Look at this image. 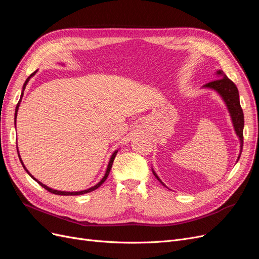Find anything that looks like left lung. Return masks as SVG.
Returning <instances> with one entry per match:
<instances>
[{"mask_svg": "<svg viewBox=\"0 0 259 259\" xmlns=\"http://www.w3.org/2000/svg\"><path fill=\"white\" fill-rule=\"evenodd\" d=\"M218 74L221 76V78L207 82V84L204 85V87L214 89L218 91V93L221 95L223 100L226 103L228 111L230 113L231 119L233 127H235V131L237 133V136L240 139V143H241V152H242V147H243V127H244V116H243V111H242V107L240 105V99H239V91L237 86L235 85V82L230 80L223 71H218ZM238 157V160L241 156ZM154 175L157 178V180L159 181L162 185H164L163 183L159 180V178L157 177V174L153 171Z\"/></svg>", "mask_w": 259, "mask_h": 259, "instance_id": "obj_1", "label": "left lung"}]
</instances>
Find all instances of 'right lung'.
<instances>
[{"mask_svg":"<svg viewBox=\"0 0 259 259\" xmlns=\"http://www.w3.org/2000/svg\"><path fill=\"white\" fill-rule=\"evenodd\" d=\"M36 72H33L30 76L27 78V80L24 81V84H23V87H22V93H21V97L23 96V90H24V88H26V86H27V84H28V81H29V79L33 76V75H34ZM21 97H20V99H21ZM19 104H20V100H19V102H18V104H17V106H16V111H15V122H16V118H17V112H18V108H19ZM116 154H117V151H116L113 155H112V157H111V159H110V162H108V165H107V169H106V172H105V175L103 177V179L100 181L98 184L96 185V186H94V187H91V188H89V189H86V190H81V191H60V190H55V189H52V188H49V187H47L46 185H44V184H41V183L39 182V181H37L36 179H34L32 177V175L30 174V172L26 169V166H24V164H23V162H22V160H21V158H20V156H19V154H18V156H19V159H20V161H21V164H22V166L24 168V170H26L28 173H29V175L30 177L33 179V180H35L38 184L41 186V187H44L46 190H48L49 193H52V194H55V195H60V196H76V195H84V194H87V193H90V191H93V190H95V189H97L98 187H100L101 186L103 183L105 182V180L107 179V177H108V174H110V171H111V168H112V165H113V161H114V159H115V156H116Z\"/></svg>","mask_w":259,"mask_h":259,"instance_id":"obj_1","label":"right lung"}]
</instances>
